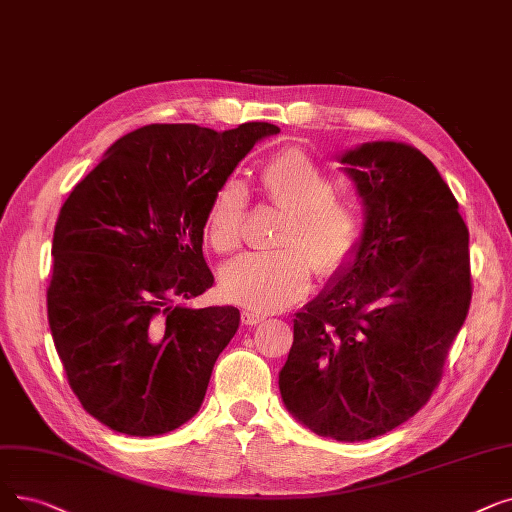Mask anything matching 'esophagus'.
Returning <instances> with one entry per match:
<instances>
[{
	"label": "esophagus",
	"mask_w": 512,
	"mask_h": 512,
	"mask_svg": "<svg viewBox=\"0 0 512 512\" xmlns=\"http://www.w3.org/2000/svg\"><path fill=\"white\" fill-rule=\"evenodd\" d=\"M263 320H265V316H263V314H257V311H251V309H244V311H242V324L255 326V324H259V322H263Z\"/></svg>",
	"instance_id": "1"
}]
</instances>
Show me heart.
Listing matches in <instances>:
<instances>
[{
  "label": "heart",
  "mask_w": 512,
  "mask_h": 512,
  "mask_svg": "<svg viewBox=\"0 0 512 512\" xmlns=\"http://www.w3.org/2000/svg\"><path fill=\"white\" fill-rule=\"evenodd\" d=\"M259 186L286 211L278 234L282 249L240 255L221 270V288L234 303L263 314L301 301L314 265L324 278L343 272L360 249L366 215L355 198L332 192V177L299 148L265 163ZM247 205V188L234 177L215 188L205 211V238L215 253L240 247Z\"/></svg>",
  "instance_id": "1"
}]
</instances>
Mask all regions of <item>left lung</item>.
<instances>
[{"mask_svg": "<svg viewBox=\"0 0 512 512\" xmlns=\"http://www.w3.org/2000/svg\"><path fill=\"white\" fill-rule=\"evenodd\" d=\"M366 205L358 253L295 318L282 402L316 435L364 441L437 389L473 297L469 230L420 150L372 142L341 157Z\"/></svg>", "mask_w": 512, "mask_h": 512, "instance_id": "left-lung-1", "label": "left lung"}]
</instances>
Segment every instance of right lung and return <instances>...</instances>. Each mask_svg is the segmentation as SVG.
<instances>
[{"label": "right lung", "instance_id": "right-lung-1", "mask_svg": "<svg viewBox=\"0 0 512 512\" xmlns=\"http://www.w3.org/2000/svg\"><path fill=\"white\" fill-rule=\"evenodd\" d=\"M272 123L217 133L154 123L127 133L73 188L52 240L48 320L83 410L133 437L182 427L203 404L232 305L184 301L213 286L205 211Z\"/></svg>", "mask_w": 512, "mask_h": 512}]
</instances>
